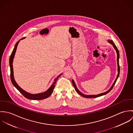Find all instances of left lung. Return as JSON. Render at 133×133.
Here are the masks:
<instances>
[{"mask_svg": "<svg viewBox=\"0 0 133 133\" xmlns=\"http://www.w3.org/2000/svg\"><path fill=\"white\" fill-rule=\"evenodd\" d=\"M108 42L113 45V46L114 49L116 50V52H117V65H118V75H117V77H116V79H115V81H114V82L113 83V84L112 86L111 87V88H110L108 91H107V92H104V93H101V94H98V95H84V94H82V93H81V92H80L78 90V89H77V87H76V84H75V83L74 81L73 80H72V83H73V86H74V88H75V89L76 92H77L79 95L82 96V97H84V98H96V97H100V96H101L105 95V94H108V93H109V92H110L112 90V89L113 88L114 85L115 84V83H116V81H117V79H118V77L119 76V73H120V66H119V51H118V50L117 48L116 47V45L114 44V43L113 42V41L112 40H108Z\"/></svg>", "mask_w": 133, "mask_h": 133, "instance_id": "8db88e82", "label": "left lung"}]
</instances>
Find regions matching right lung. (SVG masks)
<instances>
[{
    "mask_svg": "<svg viewBox=\"0 0 133 133\" xmlns=\"http://www.w3.org/2000/svg\"><path fill=\"white\" fill-rule=\"evenodd\" d=\"M24 38H21L20 40H22ZM19 40L18 41H17L15 45V47L14 48V50L10 56V60H9V63H10V76H11V82L12 83V84H13V85L19 91L20 93H21L22 95H23L26 98L29 99H31V100H42V99H45L48 97H49L50 95H51L53 92L54 89L55 88V84L57 82V80L58 79V78L62 75V73H61V74H60L59 76L57 77V78L54 80V82L53 83L52 85L50 87V88L45 92L42 93H39L37 94H32L30 93H29L26 92H25V91H24L23 90H22L19 85L17 84V83H16V82L15 81L14 78V74H13V59L14 58L15 56V54L16 53V51L17 49V45L18 44V43L20 41Z\"/></svg>",
    "mask_w": 133,
    "mask_h": 133,
    "instance_id": "obj_1",
    "label": "right lung"
}]
</instances>
